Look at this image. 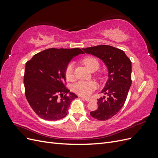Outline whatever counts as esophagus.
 <instances>
[{"label": "esophagus", "instance_id": "34e87169", "mask_svg": "<svg viewBox=\"0 0 158 158\" xmlns=\"http://www.w3.org/2000/svg\"><path fill=\"white\" fill-rule=\"evenodd\" d=\"M81 98H82L83 99L85 100V101H86V102H89L90 100H91V99H89V98H84V97H81Z\"/></svg>", "mask_w": 158, "mask_h": 158}]
</instances>
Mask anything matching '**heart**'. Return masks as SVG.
Instances as JSON below:
<instances>
[{"mask_svg":"<svg viewBox=\"0 0 158 158\" xmlns=\"http://www.w3.org/2000/svg\"><path fill=\"white\" fill-rule=\"evenodd\" d=\"M83 63L89 70H92L95 67H99L98 61L96 59L92 56L85 57L83 60ZM74 66L73 63H70L66 66L65 69V76L68 80H70L73 78ZM95 88H96V84L93 82L80 81L73 85V90L74 92L84 97H88L90 95Z\"/></svg>","mask_w":158,"mask_h":158,"instance_id":"heart-1","label":"heart"}]
</instances>
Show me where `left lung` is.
<instances>
[{"instance_id":"8db88e82","label":"left lung","mask_w":158,"mask_h":158,"mask_svg":"<svg viewBox=\"0 0 158 158\" xmlns=\"http://www.w3.org/2000/svg\"><path fill=\"white\" fill-rule=\"evenodd\" d=\"M87 54L101 59L108 70V80L101 93L107 95L98 99V109L91 116L99 121L111 118L125 104L132 84V63L123 51L109 45H98L82 49Z\"/></svg>"}]
</instances>
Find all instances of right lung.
Instances as JSON below:
<instances>
[{"instance_id": "obj_1", "label": "right lung", "mask_w": 158, "mask_h": 158, "mask_svg": "<svg viewBox=\"0 0 158 158\" xmlns=\"http://www.w3.org/2000/svg\"><path fill=\"white\" fill-rule=\"evenodd\" d=\"M84 53L78 48H52L38 52L27 62L23 77L26 97L40 117L57 121L67 114L72 101L78 96L64 86L65 69L74 57Z\"/></svg>"}]
</instances>
